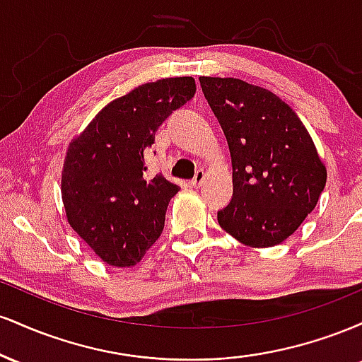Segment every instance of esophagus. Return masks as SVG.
Wrapping results in <instances>:
<instances>
[{
  "label": "esophagus",
  "mask_w": 362,
  "mask_h": 362,
  "mask_svg": "<svg viewBox=\"0 0 362 362\" xmlns=\"http://www.w3.org/2000/svg\"><path fill=\"white\" fill-rule=\"evenodd\" d=\"M204 180H206V172L204 170H197V173H195L194 180L190 182V185H192L194 189H199V187L204 184Z\"/></svg>",
  "instance_id": "34e87169"
}]
</instances>
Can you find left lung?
<instances>
[{"label": "left lung", "mask_w": 362, "mask_h": 362, "mask_svg": "<svg viewBox=\"0 0 362 362\" xmlns=\"http://www.w3.org/2000/svg\"><path fill=\"white\" fill-rule=\"evenodd\" d=\"M233 167V199L218 213L226 233L250 248L288 240L317 206L327 168L286 102L236 78L201 76Z\"/></svg>", "instance_id": "1"}]
</instances>
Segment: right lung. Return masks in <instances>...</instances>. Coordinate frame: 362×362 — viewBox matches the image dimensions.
I'll return each mask as SVG.
<instances>
[{
	"label": "right lung",
	"instance_id": "add662e5",
	"mask_svg": "<svg viewBox=\"0 0 362 362\" xmlns=\"http://www.w3.org/2000/svg\"><path fill=\"white\" fill-rule=\"evenodd\" d=\"M194 93L192 76L144 83L103 107L66 149V219L105 264L136 265L160 238L180 187L161 173L144 177V151L161 122Z\"/></svg>",
	"mask_w": 362,
	"mask_h": 362
}]
</instances>
